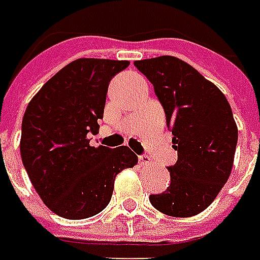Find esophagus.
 I'll return each instance as SVG.
<instances>
[{
  "mask_svg": "<svg viewBox=\"0 0 260 260\" xmlns=\"http://www.w3.org/2000/svg\"><path fill=\"white\" fill-rule=\"evenodd\" d=\"M139 162L142 164L143 167H148L152 162V159H150V156H148V155H140L139 156Z\"/></svg>",
  "mask_w": 260,
  "mask_h": 260,
  "instance_id": "esophagus-1",
  "label": "esophagus"
}]
</instances>
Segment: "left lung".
Listing matches in <instances>:
<instances>
[{
	"instance_id": "8db88e82",
	"label": "left lung",
	"mask_w": 260,
	"mask_h": 260,
	"mask_svg": "<svg viewBox=\"0 0 260 260\" xmlns=\"http://www.w3.org/2000/svg\"><path fill=\"white\" fill-rule=\"evenodd\" d=\"M135 66L153 85L178 155L168 167L171 184L150 194V203L177 218L201 214L224 187L234 164L239 130L227 98L196 69L171 55Z\"/></svg>"
}]
</instances>
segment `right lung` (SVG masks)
<instances>
[{
	"mask_svg": "<svg viewBox=\"0 0 260 260\" xmlns=\"http://www.w3.org/2000/svg\"><path fill=\"white\" fill-rule=\"evenodd\" d=\"M128 61L79 58L32 98L21 123L20 155L42 202L67 219H85L110 203L115 175L137 164L127 146H90L104 117L111 79Z\"/></svg>",
	"mask_w": 260,
	"mask_h": 260,
	"instance_id": "right-lung-1",
	"label": "right lung"
}]
</instances>
